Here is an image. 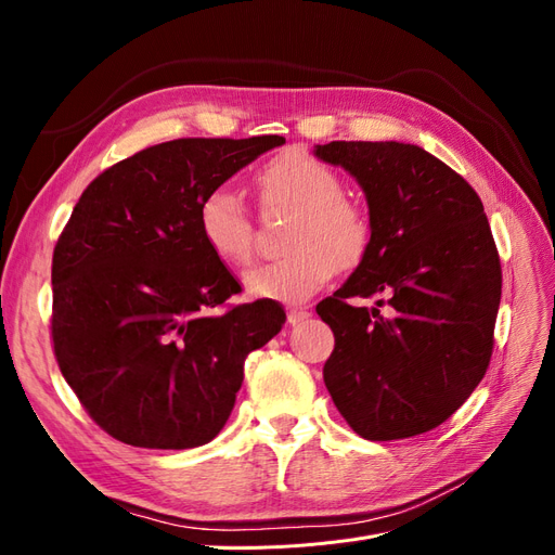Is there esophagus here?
Returning <instances> with one entry per match:
<instances>
[{"label":"esophagus","mask_w":555,"mask_h":555,"mask_svg":"<svg viewBox=\"0 0 555 555\" xmlns=\"http://www.w3.org/2000/svg\"><path fill=\"white\" fill-rule=\"evenodd\" d=\"M308 317H310V310H308V308H289V312H287V319H289L292 326H296V324H300V322H306Z\"/></svg>","instance_id":"esophagus-1"}]
</instances>
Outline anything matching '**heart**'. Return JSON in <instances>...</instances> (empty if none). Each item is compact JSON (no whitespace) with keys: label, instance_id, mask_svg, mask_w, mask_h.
I'll list each match as a JSON object with an SVG mask.
<instances>
[{"label":"heart","instance_id":"b5f03b06","mask_svg":"<svg viewBox=\"0 0 555 555\" xmlns=\"http://www.w3.org/2000/svg\"><path fill=\"white\" fill-rule=\"evenodd\" d=\"M268 210L294 212L284 247L287 257L259 263L243 275L257 298L304 304L335 273L363 261L373 238L371 215L345 194L340 176L306 153H284L257 173ZM198 231L212 255L229 266L251 257V220L241 196L229 188L210 190L198 204Z\"/></svg>","mask_w":555,"mask_h":555}]
</instances>
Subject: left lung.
<instances>
[{
	"label": "left lung",
	"mask_w": 555,
	"mask_h": 555,
	"mask_svg": "<svg viewBox=\"0 0 555 555\" xmlns=\"http://www.w3.org/2000/svg\"><path fill=\"white\" fill-rule=\"evenodd\" d=\"M367 201L373 238L357 271L317 306L335 335L326 389L361 438L389 442L438 428L486 375L502 273L481 198L444 162L398 141H333ZM387 296V310L347 297Z\"/></svg>",
	"instance_id": "obj_1"
}]
</instances>
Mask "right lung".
I'll list each match as a JSON object with an SVG mask.
<instances>
[{
  "label": "right lung",
  "mask_w": 555,
  "mask_h": 555,
  "mask_svg": "<svg viewBox=\"0 0 555 555\" xmlns=\"http://www.w3.org/2000/svg\"><path fill=\"white\" fill-rule=\"evenodd\" d=\"M284 137L178 139L117 162L82 192L53 251L60 371L111 438L194 449L227 424L249 351L280 333L198 231V204Z\"/></svg>",
  "instance_id": "1"
}]
</instances>
